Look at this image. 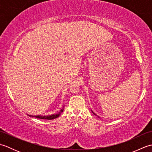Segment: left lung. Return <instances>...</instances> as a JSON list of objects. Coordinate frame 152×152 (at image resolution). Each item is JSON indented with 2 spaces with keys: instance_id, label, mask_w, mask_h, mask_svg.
<instances>
[{
  "instance_id": "8db88e82",
  "label": "left lung",
  "mask_w": 152,
  "mask_h": 152,
  "mask_svg": "<svg viewBox=\"0 0 152 152\" xmlns=\"http://www.w3.org/2000/svg\"><path fill=\"white\" fill-rule=\"evenodd\" d=\"M93 112V114H94V115H96V114H95V113H94V112Z\"/></svg>"
}]
</instances>
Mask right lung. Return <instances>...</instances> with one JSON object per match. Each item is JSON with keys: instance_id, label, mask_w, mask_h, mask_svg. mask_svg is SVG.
Instances as JSON below:
<instances>
[{"instance_id": "add662e5", "label": "right lung", "mask_w": 152, "mask_h": 152, "mask_svg": "<svg viewBox=\"0 0 152 152\" xmlns=\"http://www.w3.org/2000/svg\"><path fill=\"white\" fill-rule=\"evenodd\" d=\"M63 108H62L61 110L57 113L56 114H53V115H28L30 116V117H35L37 118L38 119H56L57 118L59 117V116L61 115V113L63 112Z\"/></svg>"}]
</instances>
